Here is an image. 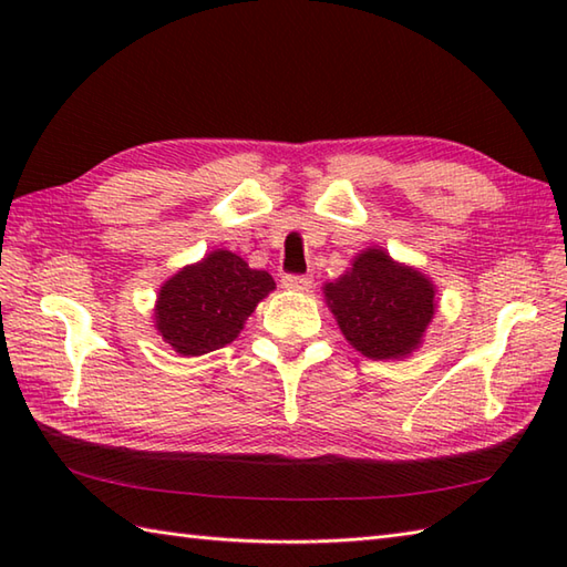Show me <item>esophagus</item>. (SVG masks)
<instances>
[{
    "mask_svg": "<svg viewBox=\"0 0 567 567\" xmlns=\"http://www.w3.org/2000/svg\"><path fill=\"white\" fill-rule=\"evenodd\" d=\"M282 287H287V290L305 292V290H309V287H311V277L309 275H297V272L282 275Z\"/></svg>",
    "mask_w": 567,
    "mask_h": 567,
    "instance_id": "obj_1",
    "label": "esophagus"
}]
</instances>
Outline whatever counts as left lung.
<instances>
[{"mask_svg":"<svg viewBox=\"0 0 567 567\" xmlns=\"http://www.w3.org/2000/svg\"><path fill=\"white\" fill-rule=\"evenodd\" d=\"M343 336L372 360L402 358L421 343L433 319V285L396 265L388 252L368 248L353 268L323 287Z\"/></svg>","mask_w":567,"mask_h":567,"instance_id":"1","label":"left lung"}]
</instances>
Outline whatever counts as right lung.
<instances>
[{
    "mask_svg": "<svg viewBox=\"0 0 567 567\" xmlns=\"http://www.w3.org/2000/svg\"><path fill=\"white\" fill-rule=\"evenodd\" d=\"M270 290L268 272L250 270L236 252L214 250L161 287L155 327L177 353L204 355L231 343Z\"/></svg>",
    "mask_w": 567,
    "mask_h": 567,
    "instance_id": "right-lung-1",
    "label": "right lung"
}]
</instances>
